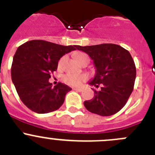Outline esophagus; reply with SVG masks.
I'll list each match as a JSON object with an SVG mask.
<instances>
[{
  "instance_id": "34e87169",
  "label": "esophagus",
  "mask_w": 155,
  "mask_h": 155,
  "mask_svg": "<svg viewBox=\"0 0 155 155\" xmlns=\"http://www.w3.org/2000/svg\"><path fill=\"white\" fill-rule=\"evenodd\" d=\"M73 90L77 91V92H82V89H81V88H74V89H73Z\"/></svg>"
}]
</instances>
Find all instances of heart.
<instances>
[{
  "label": "heart",
  "instance_id": "1",
  "mask_svg": "<svg viewBox=\"0 0 155 155\" xmlns=\"http://www.w3.org/2000/svg\"><path fill=\"white\" fill-rule=\"evenodd\" d=\"M86 58H89V56H87V54H86L84 53H78L76 54V59L78 63L80 62L82 60H83V59H86ZM63 60V58H61L60 61H59V66H60L62 64ZM86 79H87V76L86 75L73 74V73H68V74H66L63 77V81L66 82V84L73 86H79L81 84V82L85 81Z\"/></svg>",
  "mask_w": 155,
  "mask_h": 155
}]
</instances>
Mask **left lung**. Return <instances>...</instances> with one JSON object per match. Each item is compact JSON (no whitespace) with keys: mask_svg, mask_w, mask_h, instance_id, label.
<instances>
[{"mask_svg":"<svg viewBox=\"0 0 155 155\" xmlns=\"http://www.w3.org/2000/svg\"><path fill=\"white\" fill-rule=\"evenodd\" d=\"M87 53L96 69L93 79L89 82L99 91H94V97L85 101L88 111L101 116H110L125 106L134 89L136 68L131 54L119 45L112 43L76 46Z\"/></svg>","mask_w":155,"mask_h":155,"instance_id":"obj_1","label":"left lung"}]
</instances>
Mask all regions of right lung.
Listing matches in <instances>:
<instances>
[{
  "instance_id": "add662e5",
  "label": "right lung",
  "mask_w": 155,
  "mask_h": 155,
  "mask_svg": "<svg viewBox=\"0 0 155 155\" xmlns=\"http://www.w3.org/2000/svg\"><path fill=\"white\" fill-rule=\"evenodd\" d=\"M76 46H63L41 40L27 41L17 48L11 66V79L23 103L33 112L45 114L60 108L70 87L49 82L58 61Z\"/></svg>"
}]
</instances>
